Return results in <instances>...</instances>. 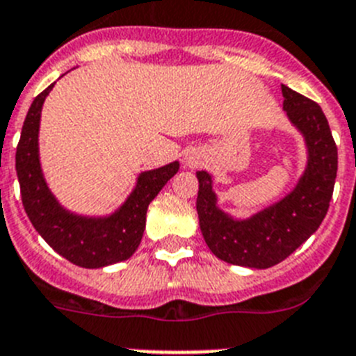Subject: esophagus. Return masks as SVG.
Instances as JSON below:
<instances>
[{
    "instance_id": "obj_1",
    "label": "esophagus",
    "mask_w": 356,
    "mask_h": 356,
    "mask_svg": "<svg viewBox=\"0 0 356 356\" xmlns=\"http://www.w3.org/2000/svg\"><path fill=\"white\" fill-rule=\"evenodd\" d=\"M186 163H188V166H197V165H199V161H197L195 157H188Z\"/></svg>"
}]
</instances>
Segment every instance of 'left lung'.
I'll list each match as a JSON object with an SVG mask.
<instances>
[{
    "label": "left lung",
    "instance_id": "1",
    "mask_svg": "<svg viewBox=\"0 0 356 356\" xmlns=\"http://www.w3.org/2000/svg\"><path fill=\"white\" fill-rule=\"evenodd\" d=\"M283 109L305 138L308 163L289 195L245 220H236L216 206L213 179L197 172V213L209 251L227 264L268 268L289 258L326 216L337 177V145L323 109L310 98L281 86Z\"/></svg>",
    "mask_w": 356,
    "mask_h": 356
}]
</instances>
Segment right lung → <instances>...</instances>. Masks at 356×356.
I'll list each match as a JSON object with an SVG mask.
<instances>
[{
	"mask_svg": "<svg viewBox=\"0 0 356 356\" xmlns=\"http://www.w3.org/2000/svg\"><path fill=\"white\" fill-rule=\"evenodd\" d=\"M48 86L30 105L15 152V172L21 200L35 231L54 251L71 264L100 268L129 259L140 245L147 220L148 204L166 182L177 174L179 163L141 172L136 188L120 209L109 216H82L64 209L44 181L39 161V123Z\"/></svg>",
	"mask_w": 356,
	"mask_h": 356,
	"instance_id": "1",
	"label": "right lung"
}]
</instances>
